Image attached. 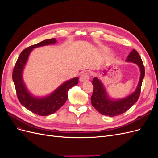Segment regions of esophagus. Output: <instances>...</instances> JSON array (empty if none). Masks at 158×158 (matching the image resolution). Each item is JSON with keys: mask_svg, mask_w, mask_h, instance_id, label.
<instances>
[{"mask_svg": "<svg viewBox=\"0 0 158 158\" xmlns=\"http://www.w3.org/2000/svg\"><path fill=\"white\" fill-rule=\"evenodd\" d=\"M89 74L88 73H84L82 75L80 76V82H86V81L89 80Z\"/></svg>", "mask_w": 158, "mask_h": 158, "instance_id": "obj_1", "label": "esophagus"}]
</instances>
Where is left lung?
<instances>
[{
    "instance_id": "1",
    "label": "left lung",
    "mask_w": 158,
    "mask_h": 158,
    "mask_svg": "<svg viewBox=\"0 0 158 158\" xmlns=\"http://www.w3.org/2000/svg\"><path fill=\"white\" fill-rule=\"evenodd\" d=\"M126 61L127 63L137 64L140 73L139 82L136 89L128 96L121 99L112 98L109 95L101 80L97 77L93 79L94 90L91 97V102L93 107L103 115L114 117L128 111L139 98L142 80L145 75L144 66L143 65L141 57L135 49H132L130 52Z\"/></svg>"
}]
</instances>
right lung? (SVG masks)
Wrapping results in <instances>:
<instances>
[{
	"instance_id": "right-lung-1",
	"label": "right lung",
	"mask_w": 158,
	"mask_h": 158,
	"mask_svg": "<svg viewBox=\"0 0 158 158\" xmlns=\"http://www.w3.org/2000/svg\"><path fill=\"white\" fill-rule=\"evenodd\" d=\"M55 38L43 41L23 50L19 56L12 73L13 82L15 85L18 98L23 107L38 115L47 116L59 110L68 98V91L77 85L78 78L75 77L66 81L53 92L42 97L33 95L27 88L23 80V72L32 50L37 47L55 44Z\"/></svg>"
}]
</instances>
